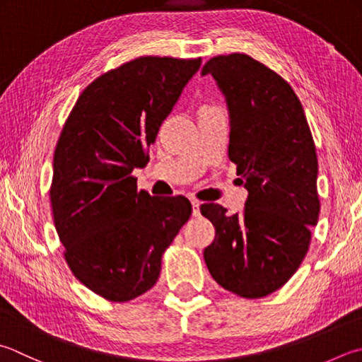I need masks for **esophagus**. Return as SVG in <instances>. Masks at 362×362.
<instances>
[{"mask_svg":"<svg viewBox=\"0 0 362 362\" xmlns=\"http://www.w3.org/2000/svg\"><path fill=\"white\" fill-rule=\"evenodd\" d=\"M200 206H202V203H200V202L192 200V214H194L195 217H199V216H200Z\"/></svg>","mask_w":362,"mask_h":362,"instance_id":"esophagus-1","label":"esophagus"}]
</instances>
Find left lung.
Returning a JSON list of instances; mask_svg holds the SVG:
<instances>
[{
  "instance_id": "1",
  "label": "left lung",
  "mask_w": 362,
  "mask_h": 362,
  "mask_svg": "<svg viewBox=\"0 0 362 362\" xmlns=\"http://www.w3.org/2000/svg\"><path fill=\"white\" fill-rule=\"evenodd\" d=\"M230 117L228 158L236 163L247 200L228 216L202 204L216 238L203 252L214 281L243 298H263L295 274L318 222V162L304 108L281 75L247 54L211 58Z\"/></svg>"
}]
</instances>
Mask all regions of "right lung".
<instances>
[{"instance_id":"right-lung-1","label":"right lung","mask_w":362,"mask_h":362,"mask_svg":"<svg viewBox=\"0 0 362 362\" xmlns=\"http://www.w3.org/2000/svg\"><path fill=\"white\" fill-rule=\"evenodd\" d=\"M202 58L141 57L85 88L53 156L50 202L78 281L115 303L153 288L162 254L192 214L186 197L137 190L134 168L200 69Z\"/></svg>"}]
</instances>
